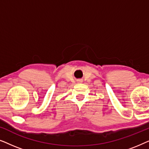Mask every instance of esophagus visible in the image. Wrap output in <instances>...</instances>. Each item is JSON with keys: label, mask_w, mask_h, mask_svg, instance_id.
Masks as SVG:
<instances>
[{"label": "esophagus", "mask_w": 149, "mask_h": 149, "mask_svg": "<svg viewBox=\"0 0 149 149\" xmlns=\"http://www.w3.org/2000/svg\"><path fill=\"white\" fill-rule=\"evenodd\" d=\"M77 82H78V83H82L83 80H81V79H79V80L77 81Z\"/></svg>", "instance_id": "esophagus-1"}]
</instances>
